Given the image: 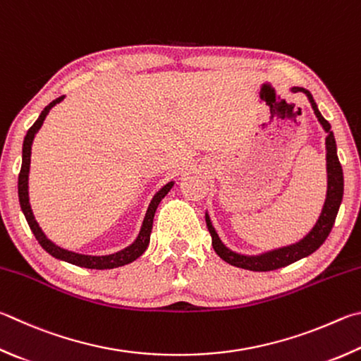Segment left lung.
<instances>
[{
    "mask_svg": "<svg viewBox=\"0 0 361 361\" xmlns=\"http://www.w3.org/2000/svg\"><path fill=\"white\" fill-rule=\"evenodd\" d=\"M290 93H303L307 101H310L311 107L314 110V115L317 116V121L320 126L325 130V149H326V195L325 202L322 207V212H320L316 224L307 232L303 238L295 241L292 245L281 246L270 249V251H264L259 254H243L237 252L224 245V241L219 238L218 232L209 218L208 212H205V221L207 227L212 235V245L214 252L219 255V257L231 264L233 267L245 268V270L251 271H271L278 270V268H283L293 264L303 257L312 254L314 251L322 246L324 241L329 237L331 232V227L335 224L338 209L341 207V202H343V194H344V175H343V167H341L338 153H336V140L335 135H333V130L330 123L325 120L322 114L319 112L317 104L314 101L312 94L310 91L301 88V87H292Z\"/></svg>",
    "mask_w": 361,
    "mask_h": 361,
    "instance_id": "obj_1",
    "label": "left lung"
}]
</instances>
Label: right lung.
Segmentation results:
<instances>
[{
    "mask_svg": "<svg viewBox=\"0 0 361 361\" xmlns=\"http://www.w3.org/2000/svg\"><path fill=\"white\" fill-rule=\"evenodd\" d=\"M63 99H64V96L56 97L55 101H51L49 106L42 110L41 115H39L35 124H32V126L28 129V133H26L25 139H23L22 169H20V175H18V202H20V208L25 214V219H26V222H28L31 232L35 233V237L39 241V245H41L45 251L51 255V257L63 260V262H68V264L82 267V268H91V270H112V268L128 265V264H130V262H134L135 259H139L140 255L147 251V247L149 245V235H152L156 209H158V205L161 203V200L166 197L170 189L173 188L175 181H169L167 185H164L159 191L153 195V199H152V202H149L148 209L145 213V218H143V222L140 226L139 235H137V238L133 241V243L124 249H121V251H116L114 254H106V255H90V254H78L74 251H69V249H64L61 246H58L56 243H54L50 238H47V235L44 233L42 228L39 227V222L36 221L35 214H32L31 203H30V191H28V188H30L28 176H30L32 140H35L37 130L41 129L45 116L49 115L51 107H55L56 104H60Z\"/></svg>",
    "mask_w": 361,
    "mask_h": 361,
    "instance_id": "1",
    "label": "right lung"
}]
</instances>
